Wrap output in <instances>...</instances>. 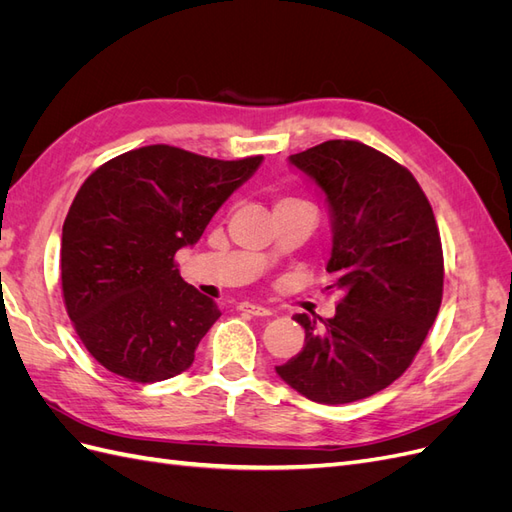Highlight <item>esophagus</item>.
Listing matches in <instances>:
<instances>
[{"instance_id": "obj_1", "label": "esophagus", "mask_w": 512, "mask_h": 512, "mask_svg": "<svg viewBox=\"0 0 512 512\" xmlns=\"http://www.w3.org/2000/svg\"><path fill=\"white\" fill-rule=\"evenodd\" d=\"M239 312H245V314H252V316H271V309L269 307H262V305H256V303H239Z\"/></svg>"}]
</instances>
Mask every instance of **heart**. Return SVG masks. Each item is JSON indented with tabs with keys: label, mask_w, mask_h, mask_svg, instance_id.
<instances>
[{
	"label": "heart",
	"mask_w": 512,
	"mask_h": 512,
	"mask_svg": "<svg viewBox=\"0 0 512 512\" xmlns=\"http://www.w3.org/2000/svg\"><path fill=\"white\" fill-rule=\"evenodd\" d=\"M286 200H288V198H286Z\"/></svg>",
	"instance_id": "b5f03b06"
}]
</instances>
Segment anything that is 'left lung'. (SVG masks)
Masks as SVG:
<instances>
[{"instance_id": "left-lung-1", "label": "left lung", "mask_w": 512, "mask_h": 512, "mask_svg": "<svg viewBox=\"0 0 512 512\" xmlns=\"http://www.w3.org/2000/svg\"><path fill=\"white\" fill-rule=\"evenodd\" d=\"M327 196V271L342 292L335 316L294 314L303 350L275 371L294 391L337 406L386 389L414 361L438 316L442 241L406 166L359 141H327L288 158Z\"/></svg>"}]
</instances>
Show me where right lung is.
<instances>
[{
	"mask_svg": "<svg viewBox=\"0 0 512 512\" xmlns=\"http://www.w3.org/2000/svg\"><path fill=\"white\" fill-rule=\"evenodd\" d=\"M260 162L149 145L85 179L61 230V290L76 335L102 367L147 384L192 365L222 312L183 282L175 254L203 237Z\"/></svg>",
	"mask_w": 512,
	"mask_h": 512,
	"instance_id": "add662e5",
	"label": "right lung"
}]
</instances>
